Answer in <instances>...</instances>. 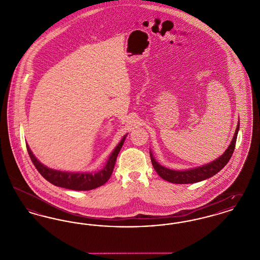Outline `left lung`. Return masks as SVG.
Segmentation results:
<instances>
[{
    "label": "left lung",
    "mask_w": 260,
    "mask_h": 260,
    "mask_svg": "<svg viewBox=\"0 0 260 260\" xmlns=\"http://www.w3.org/2000/svg\"><path fill=\"white\" fill-rule=\"evenodd\" d=\"M240 127V122L238 123L237 128H236L235 135L231 141V144L229 147L224 152L221 157L216 159L215 161H211L210 164L206 166H202L196 169L188 170V171H173L167 168L161 167L157 161H155L152 153L150 152V157H151V161L152 165L155 169L157 173L161 176L162 179L172 182V183H176V184H189V183H196L199 181L205 180L207 178H210L213 176L214 174L221 171L223 168L227 165V162L231 159L232 154L234 152V149L236 146V140H237V136Z\"/></svg>",
    "instance_id": "left-lung-1"
}]
</instances>
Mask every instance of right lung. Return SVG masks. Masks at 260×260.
Returning a JSON list of instances; mask_svg holds the SVG:
<instances>
[{
  "label": "right lung",
  "instance_id": "obj_1",
  "mask_svg": "<svg viewBox=\"0 0 260 260\" xmlns=\"http://www.w3.org/2000/svg\"><path fill=\"white\" fill-rule=\"evenodd\" d=\"M124 139H125V136L122 138L121 142L112 152L111 156L107 161L106 166L104 167V169L101 170L99 173H66V172L51 170L38 161L28 145H26V147H27L28 154L30 156V159L34 164L38 172L41 173L42 176L46 178L51 184L62 187V188H66V189L76 190V191H87V190L95 189L99 186L105 184L108 181L114 171L116 159L124 144Z\"/></svg>",
  "mask_w": 260,
  "mask_h": 260
}]
</instances>
